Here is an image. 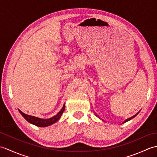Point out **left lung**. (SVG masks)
Instances as JSON below:
<instances>
[{"label": "left lung", "instance_id": "1", "mask_svg": "<svg viewBox=\"0 0 157 157\" xmlns=\"http://www.w3.org/2000/svg\"><path fill=\"white\" fill-rule=\"evenodd\" d=\"M138 113H139V112H138V113H136V115H134V116H132V117H130V118H128V119H126V120H125V121H124V122H123V123H125V122H127V121H129V120H131V119H133V118H134V117H136V115H138ZM95 115H96V114H95Z\"/></svg>", "mask_w": 157, "mask_h": 157}]
</instances>
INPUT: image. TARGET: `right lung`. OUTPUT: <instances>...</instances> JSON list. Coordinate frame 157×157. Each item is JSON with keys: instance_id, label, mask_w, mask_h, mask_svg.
<instances>
[{"instance_id": "add662e5", "label": "right lung", "mask_w": 157, "mask_h": 157, "mask_svg": "<svg viewBox=\"0 0 157 157\" xmlns=\"http://www.w3.org/2000/svg\"><path fill=\"white\" fill-rule=\"evenodd\" d=\"M65 106L64 105L61 111H60L57 114H56L55 116L52 117L48 119H43L41 118L26 115L25 113H23L22 111H20V110H19V111L20 113H21V115L23 117L27 120L29 123H32V124H34L38 127H47L53 124V123H56L60 118H61L63 111H65Z\"/></svg>"}]
</instances>
